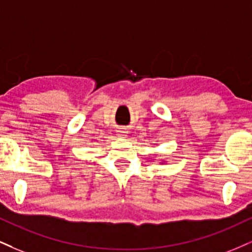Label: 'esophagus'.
<instances>
[{"label": "esophagus", "instance_id": "obj_1", "mask_svg": "<svg viewBox=\"0 0 252 252\" xmlns=\"http://www.w3.org/2000/svg\"><path fill=\"white\" fill-rule=\"evenodd\" d=\"M126 130H123V129L118 130V131H117V135L120 136V137H123V136L126 135Z\"/></svg>", "mask_w": 252, "mask_h": 252}]
</instances>
